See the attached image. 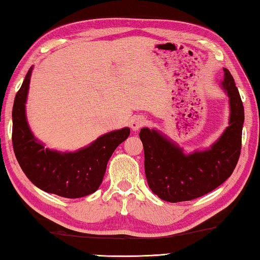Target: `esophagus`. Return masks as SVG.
Listing matches in <instances>:
<instances>
[{
	"mask_svg": "<svg viewBox=\"0 0 260 260\" xmlns=\"http://www.w3.org/2000/svg\"><path fill=\"white\" fill-rule=\"evenodd\" d=\"M146 118H144L143 116H134L133 118H132V121H131V127L133 131H139L141 127H143L144 125H146Z\"/></svg>",
	"mask_w": 260,
	"mask_h": 260,
	"instance_id": "34e87169",
	"label": "esophagus"
}]
</instances>
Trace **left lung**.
<instances>
[{
	"mask_svg": "<svg viewBox=\"0 0 260 260\" xmlns=\"http://www.w3.org/2000/svg\"><path fill=\"white\" fill-rule=\"evenodd\" d=\"M221 88L230 99V121L220 138L205 150L186 153L165 134L141 129L144 171L149 188L162 201H191L212 191L231 177L241 153L244 108L227 69Z\"/></svg>",
	"mask_w": 260,
	"mask_h": 260,
	"instance_id": "left-lung-1",
	"label": "left lung"
}]
</instances>
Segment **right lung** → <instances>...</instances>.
I'll use <instances>...</instances> for the list:
<instances>
[{"instance_id":"1","label":"right lung","mask_w":260,"mask_h":260,"mask_svg":"<svg viewBox=\"0 0 260 260\" xmlns=\"http://www.w3.org/2000/svg\"><path fill=\"white\" fill-rule=\"evenodd\" d=\"M30 67L12 109V146L17 160L30 181L43 191L65 199H80L98 190L103 181L113 151L128 138L124 127L101 135L94 142L74 152H61L45 147L30 131L26 118Z\"/></svg>"}]
</instances>
